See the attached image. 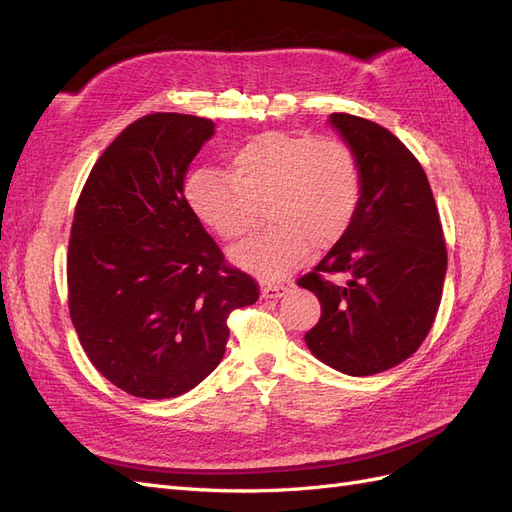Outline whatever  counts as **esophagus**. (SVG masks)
I'll return each mask as SVG.
<instances>
[{"instance_id":"esophagus-1","label":"esophagus","mask_w":512,"mask_h":512,"mask_svg":"<svg viewBox=\"0 0 512 512\" xmlns=\"http://www.w3.org/2000/svg\"><path fill=\"white\" fill-rule=\"evenodd\" d=\"M288 290H290V286H286V284H262V297L277 299V297H284Z\"/></svg>"}]
</instances>
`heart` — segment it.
Wrapping results in <instances>:
<instances>
[{
    "instance_id": "1",
    "label": "heart",
    "mask_w": 512,
    "mask_h": 512,
    "mask_svg": "<svg viewBox=\"0 0 512 512\" xmlns=\"http://www.w3.org/2000/svg\"><path fill=\"white\" fill-rule=\"evenodd\" d=\"M361 166L337 138L265 132L230 153V173L198 170L185 183L196 218L224 241L250 232L265 205L269 226L232 250L239 267L282 277L342 239L359 209Z\"/></svg>"
}]
</instances>
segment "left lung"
<instances>
[{
    "mask_svg": "<svg viewBox=\"0 0 512 512\" xmlns=\"http://www.w3.org/2000/svg\"><path fill=\"white\" fill-rule=\"evenodd\" d=\"M361 166V200L346 235L299 286L320 301L305 344L348 376H374L421 348L436 320L446 275V243L425 170L378 123L333 113ZM333 274L347 282L335 285Z\"/></svg>",
    "mask_w": 512,
    "mask_h": 512,
    "instance_id": "8db88e82",
    "label": "left lung"
}]
</instances>
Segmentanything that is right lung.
<instances>
[{"label":"right lung","instance_id":"1","mask_svg":"<svg viewBox=\"0 0 512 512\" xmlns=\"http://www.w3.org/2000/svg\"><path fill=\"white\" fill-rule=\"evenodd\" d=\"M213 121L136 119L83 185L68 245V307L89 361L143 399L188 393L220 365L232 309L258 284L224 260L192 213L183 179Z\"/></svg>","mask_w":512,"mask_h":512}]
</instances>
